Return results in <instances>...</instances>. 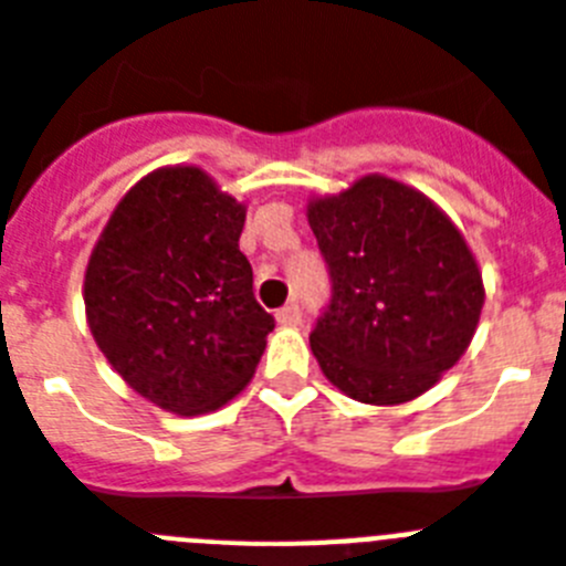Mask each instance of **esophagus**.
<instances>
[{
	"label": "esophagus",
	"mask_w": 566,
	"mask_h": 566,
	"mask_svg": "<svg viewBox=\"0 0 566 566\" xmlns=\"http://www.w3.org/2000/svg\"><path fill=\"white\" fill-rule=\"evenodd\" d=\"M276 321L279 324H284V327H295V324L302 321V307H298L295 302L284 304L282 310H276Z\"/></svg>",
	"instance_id": "obj_1"
}]
</instances>
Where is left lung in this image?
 Instances as JSON below:
<instances>
[{
	"label": "left lung",
	"mask_w": 566,
	"mask_h": 566,
	"mask_svg": "<svg viewBox=\"0 0 566 566\" xmlns=\"http://www.w3.org/2000/svg\"><path fill=\"white\" fill-rule=\"evenodd\" d=\"M333 298L310 346L321 371L360 403L429 391L480 324V268L462 233L415 188L364 177L307 208Z\"/></svg>",
	"instance_id": "8db88e82"
}]
</instances>
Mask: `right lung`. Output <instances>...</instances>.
I'll use <instances>...</instances> for the list:
<instances>
[{
	"label": "right lung",
	"mask_w": 566,
	"mask_h": 566,
	"mask_svg": "<svg viewBox=\"0 0 566 566\" xmlns=\"http://www.w3.org/2000/svg\"><path fill=\"white\" fill-rule=\"evenodd\" d=\"M242 226L245 206L195 166H175L132 188L90 256L95 344L160 409H220L253 378L276 327L253 295Z\"/></svg>",
	"instance_id": "1"
}]
</instances>
